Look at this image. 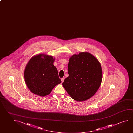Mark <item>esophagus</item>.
<instances>
[{
    "instance_id": "obj_1",
    "label": "esophagus",
    "mask_w": 133,
    "mask_h": 133,
    "mask_svg": "<svg viewBox=\"0 0 133 133\" xmlns=\"http://www.w3.org/2000/svg\"><path fill=\"white\" fill-rule=\"evenodd\" d=\"M64 79H65V78H64V77H63V78H61V81H62V83H63V81H64Z\"/></svg>"
}]
</instances>
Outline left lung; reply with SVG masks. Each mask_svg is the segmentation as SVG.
I'll list each match as a JSON object with an SVG mask.
<instances>
[{
  "instance_id": "obj_1",
  "label": "left lung",
  "mask_w": 133,
  "mask_h": 133,
  "mask_svg": "<svg viewBox=\"0 0 133 133\" xmlns=\"http://www.w3.org/2000/svg\"><path fill=\"white\" fill-rule=\"evenodd\" d=\"M68 70L69 77L63 85L73 99L87 100L97 91L102 79V68L92 54L81 52L73 55L69 59Z\"/></svg>"
}]
</instances>
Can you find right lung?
I'll return each mask as SVG.
<instances>
[{
    "instance_id": "add662e5",
    "label": "right lung",
    "mask_w": 133,
    "mask_h": 133,
    "mask_svg": "<svg viewBox=\"0 0 133 133\" xmlns=\"http://www.w3.org/2000/svg\"><path fill=\"white\" fill-rule=\"evenodd\" d=\"M54 61L53 56L44 54L35 56L29 61L24 71V78L32 93L44 97L61 83L58 70L53 65Z\"/></svg>"
}]
</instances>
